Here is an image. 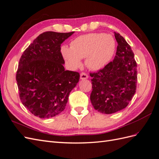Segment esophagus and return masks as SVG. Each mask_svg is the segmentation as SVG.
<instances>
[{
	"mask_svg": "<svg viewBox=\"0 0 159 159\" xmlns=\"http://www.w3.org/2000/svg\"><path fill=\"white\" fill-rule=\"evenodd\" d=\"M88 75L86 74V73H82L80 74V79L81 80H86V79H88Z\"/></svg>",
	"mask_w": 159,
	"mask_h": 159,
	"instance_id": "obj_1",
	"label": "esophagus"
}]
</instances>
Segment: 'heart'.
Masks as SVG:
<instances>
[{"label":"heart","instance_id":"heart-1","mask_svg":"<svg viewBox=\"0 0 159 159\" xmlns=\"http://www.w3.org/2000/svg\"><path fill=\"white\" fill-rule=\"evenodd\" d=\"M116 50V42L111 34L92 33L75 38L70 48L63 46L61 55L71 69L82 65V59L86 58L87 67L94 71L101 70L113 59Z\"/></svg>","mask_w":159,"mask_h":159}]
</instances>
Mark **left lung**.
<instances>
[{"mask_svg": "<svg viewBox=\"0 0 159 159\" xmlns=\"http://www.w3.org/2000/svg\"><path fill=\"white\" fill-rule=\"evenodd\" d=\"M114 33L118 44L114 60L98 72L90 73L92 104L104 114L125 109L136 90L137 64L134 52L124 38Z\"/></svg>", "mask_w": 159, "mask_h": 159, "instance_id": "obj_1", "label": "left lung"}]
</instances>
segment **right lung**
Here are the masks:
<instances>
[{"instance_id":"1","label":"right lung","mask_w":159,"mask_h":159,"mask_svg":"<svg viewBox=\"0 0 159 159\" xmlns=\"http://www.w3.org/2000/svg\"><path fill=\"white\" fill-rule=\"evenodd\" d=\"M74 32H46L23 53L16 80L19 97L31 113L42 119L63 111L69 93L79 82V73L65 71L61 44Z\"/></svg>"}]
</instances>
